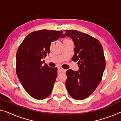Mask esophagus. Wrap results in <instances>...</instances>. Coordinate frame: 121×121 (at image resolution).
<instances>
[{"label":"esophagus","instance_id":"34e87169","mask_svg":"<svg viewBox=\"0 0 121 121\" xmlns=\"http://www.w3.org/2000/svg\"><path fill=\"white\" fill-rule=\"evenodd\" d=\"M66 69H63V68H58V72L59 73L66 72Z\"/></svg>","mask_w":121,"mask_h":121}]
</instances>
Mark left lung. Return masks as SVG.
<instances>
[{"label": "left lung", "mask_w": 121, "mask_h": 121, "mask_svg": "<svg viewBox=\"0 0 121 121\" xmlns=\"http://www.w3.org/2000/svg\"><path fill=\"white\" fill-rule=\"evenodd\" d=\"M61 38L69 36L75 45L72 60L78 61L79 69L66 71V87L73 98L82 100L89 96L100 83L105 67L103 49L96 38L76 30H65Z\"/></svg>", "instance_id": "obj_1"}]
</instances>
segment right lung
Here are the masks:
<instances>
[{"label":"right lung","instance_id":"obj_1","mask_svg":"<svg viewBox=\"0 0 121 121\" xmlns=\"http://www.w3.org/2000/svg\"><path fill=\"white\" fill-rule=\"evenodd\" d=\"M62 30H43L26 36L16 54V73L28 94L36 99H43L51 94L57 77V68L43 65L50 52L52 43L62 35Z\"/></svg>","mask_w":121,"mask_h":121}]
</instances>
